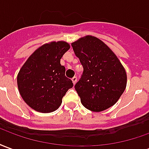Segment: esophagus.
<instances>
[{
    "label": "esophagus",
    "mask_w": 149,
    "mask_h": 149,
    "mask_svg": "<svg viewBox=\"0 0 149 149\" xmlns=\"http://www.w3.org/2000/svg\"><path fill=\"white\" fill-rule=\"evenodd\" d=\"M72 83H73V84H76L77 81V77H72Z\"/></svg>",
    "instance_id": "1"
}]
</instances>
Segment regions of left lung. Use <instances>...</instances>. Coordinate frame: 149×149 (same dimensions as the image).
Wrapping results in <instances>:
<instances>
[{
	"mask_svg": "<svg viewBox=\"0 0 149 149\" xmlns=\"http://www.w3.org/2000/svg\"><path fill=\"white\" fill-rule=\"evenodd\" d=\"M84 72L75 89L82 104L93 112L114 105L127 84L124 66L106 44L93 36H85L72 43Z\"/></svg>",
	"mask_w": 149,
	"mask_h": 149,
	"instance_id": "8db88e82",
	"label": "left lung"
}]
</instances>
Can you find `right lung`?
I'll list each match as a JSON object with an SVG mask.
<instances>
[{"label": "right lung", "mask_w": 149, "mask_h": 149, "mask_svg": "<svg viewBox=\"0 0 149 149\" xmlns=\"http://www.w3.org/2000/svg\"><path fill=\"white\" fill-rule=\"evenodd\" d=\"M70 49L66 41H52L36 49L17 74L19 93L25 103L37 112L49 113L61 106L62 98L73 86L65 77L61 59Z\"/></svg>", "instance_id": "add662e5"}]
</instances>
